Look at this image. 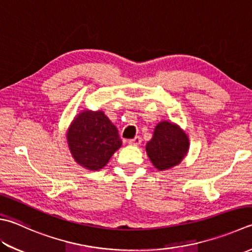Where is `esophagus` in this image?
Instances as JSON below:
<instances>
[{
	"instance_id": "obj_1",
	"label": "esophagus",
	"mask_w": 252,
	"mask_h": 252,
	"mask_svg": "<svg viewBox=\"0 0 252 252\" xmlns=\"http://www.w3.org/2000/svg\"><path fill=\"white\" fill-rule=\"evenodd\" d=\"M128 142H129L130 145H140V142H141V137H140V136H136L135 138H132V139H129V140H128Z\"/></svg>"
}]
</instances>
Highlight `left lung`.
<instances>
[{
    "label": "left lung",
    "mask_w": 252,
    "mask_h": 252,
    "mask_svg": "<svg viewBox=\"0 0 252 252\" xmlns=\"http://www.w3.org/2000/svg\"><path fill=\"white\" fill-rule=\"evenodd\" d=\"M189 149V139L179 126L161 122L155 128L153 139L147 142L146 151L155 167L167 170L181 162Z\"/></svg>",
    "instance_id": "8db88e82"
}]
</instances>
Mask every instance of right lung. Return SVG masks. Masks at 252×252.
Returning <instances> with one entry per match:
<instances>
[{"label":"right lung","mask_w":252,"mask_h":252,"mask_svg":"<svg viewBox=\"0 0 252 252\" xmlns=\"http://www.w3.org/2000/svg\"><path fill=\"white\" fill-rule=\"evenodd\" d=\"M68 144L78 163L98 170L122 146V140L103 112H82L69 128Z\"/></svg>","instance_id":"add662e5"}]
</instances>
